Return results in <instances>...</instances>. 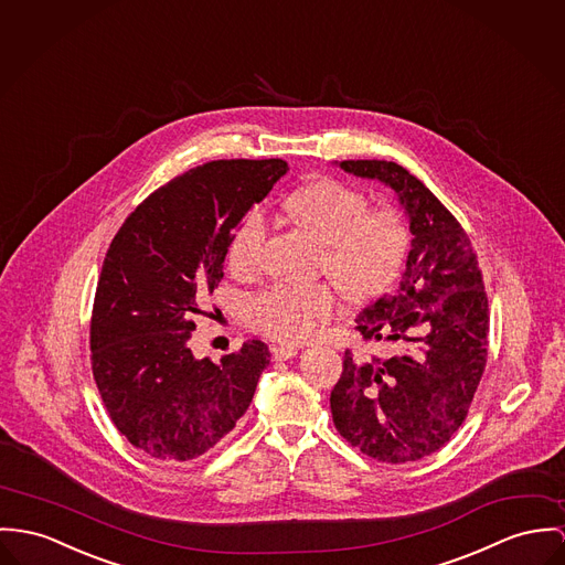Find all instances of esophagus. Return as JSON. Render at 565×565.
I'll list each match as a JSON object with an SVG mask.
<instances>
[{
    "mask_svg": "<svg viewBox=\"0 0 565 565\" xmlns=\"http://www.w3.org/2000/svg\"><path fill=\"white\" fill-rule=\"evenodd\" d=\"M299 354V348L295 344H279V347H273V356L277 361H286V359H292Z\"/></svg>",
    "mask_w": 565,
    "mask_h": 565,
    "instance_id": "obj_1",
    "label": "esophagus"
}]
</instances>
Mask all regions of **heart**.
I'll use <instances>...</instances> for the list:
<instances>
[{
  "instance_id": "b5f03b06",
  "label": "heart",
  "mask_w": 565,
  "mask_h": 565,
  "mask_svg": "<svg viewBox=\"0 0 565 565\" xmlns=\"http://www.w3.org/2000/svg\"><path fill=\"white\" fill-rule=\"evenodd\" d=\"M286 209L305 232L322 241L320 268L331 273L350 299H376L399 277L411 247V230L399 209H370L361 189L333 178L305 184ZM266 234L268 223L262 211H252L241 221L225 252L234 275H249L258 268ZM338 309V290L327 281L305 288L270 286L245 305L249 324L281 342L313 340Z\"/></svg>"
}]
</instances>
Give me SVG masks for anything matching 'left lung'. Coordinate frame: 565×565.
<instances>
[{
    "label": "left lung",
    "mask_w": 565,
    "mask_h": 565,
    "mask_svg": "<svg viewBox=\"0 0 565 565\" xmlns=\"http://www.w3.org/2000/svg\"><path fill=\"white\" fill-rule=\"evenodd\" d=\"M348 174L379 178L397 193L411 223L406 270L393 295L356 318L363 342L390 356L344 352L331 391L338 433L365 456L404 465L440 449L469 415L488 356V297L460 221L393 161H342Z\"/></svg>",
    "instance_id": "1"
}]
</instances>
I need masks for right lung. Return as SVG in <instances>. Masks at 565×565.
I'll use <instances>...</instances> for the list:
<instances>
[{"instance_id": "add662e5", "label": "right lung", "mask_w": 565, "mask_h": 565, "mask_svg": "<svg viewBox=\"0 0 565 565\" xmlns=\"http://www.w3.org/2000/svg\"><path fill=\"white\" fill-rule=\"evenodd\" d=\"M286 172L281 159L198 166L150 193L107 249L89 320L92 374L120 435L150 458H200L254 399L270 361L264 342L213 363L195 359L189 340L232 232Z\"/></svg>"}]
</instances>
